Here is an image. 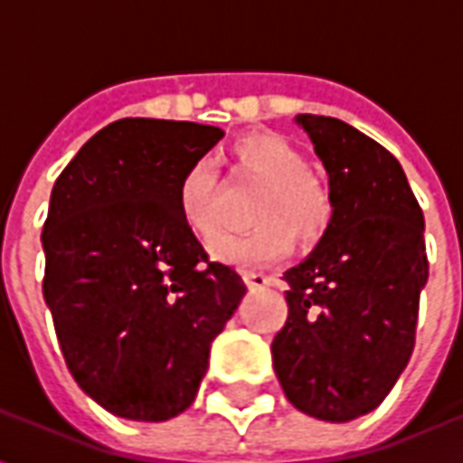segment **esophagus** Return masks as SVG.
Masks as SVG:
<instances>
[{"instance_id":"esophagus-1","label":"esophagus","mask_w":463,"mask_h":463,"mask_svg":"<svg viewBox=\"0 0 463 463\" xmlns=\"http://www.w3.org/2000/svg\"><path fill=\"white\" fill-rule=\"evenodd\" d=\"M242 280H245V285H248L250 290H262V288L272 285L275 278H270V275H262V272H245V275H242Z\"/></svg>"}]
</instances>
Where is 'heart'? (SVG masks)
<instances>
[{
  "mask_svg": "<svg viewBox=\"0 0 463 463\" xmlns=\"http://www.w3.org/2000/svg\"><path fill=\"white\" fill-rule=\"evenodd\" d=\"M232 158L242 173L265 185L252 208V222L245 235H225L211 248L218 262L258 270L280 260L295 241L310 248L325 238L332 222V198L310 175V163L288 138L278 133H248L232 143ZM215 168L205 158L185 165L175 188V203L183 222L203 242L215 238Z\"/></svg>",
  "mask_w": 463,
  "mask_h": 463,
  "instance_id": "obj_1",
  "label": "heart"
}]
</instances>
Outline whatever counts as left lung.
I'll list each match as a JSON object with an SVG mask.
<instances>
[{
    "label": "left lung",
    "instance_id": "8db88e82",
    "mask_svg": "<svg viewBox=\"0 0 463 463\" xmlns=\"http://www.w3.org/2000/svg\"><path fill=\"white\" fill-rule=\"evenodd\" d=\"M330 175L332 222L282 280L288 320L272 367L295 409L352 421L377 409L407 367L429 278L424 213L392 153L330 116L295 118Z\"/></svg>",
    "mask_w": 463,
    "mask_h": 463
}]
</instances>
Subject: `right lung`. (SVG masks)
Returning a JSON list of instances; mask_svg holds the SVG:
<instances>
[{
    "label": "right lung",
    "instance_id": "right-lung-1",
    "mask_svg": "<svg viewBox=\"0 0 463 463\" xmlns=\"http://www.w3.org/2000/svg\"><path fill=\"white\" fill-rule=\"evenodd\" d=\"M225 133L121 118L56 178L42 245L44 300L66 367L96 404L133 421L191 407L211 345L248 292L208 260L175 203L185 165Z\"/></svg>",
    "mask_w": 463,
    "mask_h": 463
}]
</instances>
